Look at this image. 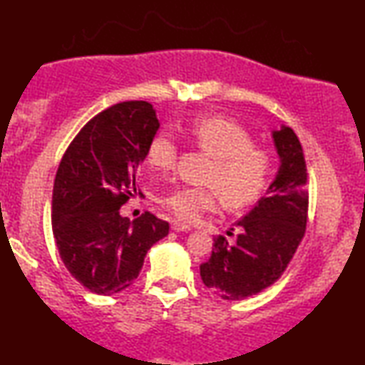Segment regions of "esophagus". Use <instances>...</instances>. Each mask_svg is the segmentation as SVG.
Here are the masks:
<instances>
[{"instance_id":"esophagus-1","label":"esophagus","mask_w":365,"mask_h":365,"mask_svg":"<svg viewBox=\"0 0 365 365\" xmlns=\"http://www.w3.org/2000/svg\"><path fill=\"white\" fill-rule=\"evenodd\" d=\"M171 227H173V231H176V232H187V231H191V227L186 226V224H182V222H178V221H174L171 224Z\"/></svg>"}]
</instances>
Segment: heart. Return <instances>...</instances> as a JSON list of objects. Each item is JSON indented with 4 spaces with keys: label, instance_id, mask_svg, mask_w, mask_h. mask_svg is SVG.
<instances>
[{
    "label": "heart",
    "instance_id": "b5f03b06",
    "mask_svg": "<svg viewBox=\"0 0 365 365\" xmlns=\"http://www.w3.org/2000/svg\"><path fill=\"white\" fill-rule=\"evenodd\" d=\"M191 141L211 156L204 182L207 187H176L159 197V204L179 221L194 222L202 212L217 206L219 194L231 207H242L256 201L267 187L271 154L252 143V136L241 124L221 116H204L187 128ZM178 146L171 133L158 131L148 144V163L158 171L174 166ZM220 192L217 193V191Z\"/></svg>",
    "mask_w": 365,
    "mask_h": 365
}]
</instances>
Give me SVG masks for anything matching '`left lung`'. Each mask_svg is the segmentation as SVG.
I'll use <instances>...</instances> for the list:
<instances>
[{
    "mask_svg": "<svg viewBox=\"0 0 365 365\" xmlns=\"http://www.w3.org/2000/svg\"><path fill=\"white\" fill-rule=\"evenodd\" d=\"M281 159L266 196L237 221L236 242L217 236L201 279L226 301L264 291L282 276L301 244L307 224V169L301 143L291 128L272 131Z\"/></svg>",
    "mask_w": 365,
    "mask_h": 365,
    "instance_id": "1",
    "label": "left lung"
}]
</instances>
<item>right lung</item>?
<instances>
[{
	"instance_id": "obj_1",
	"label": "right lung",
	"mask_w": 365,
	"mask_h": 365,
	"mask_svg": "<svg viewBox=\"0 0 365 365\" xmlns=\"http://www.w3.org/2000/svg\"><path fill=\"white\" fill-rule=\"evenodd\" d=\"M153 104L124 101L84 124L59 163L51 224L61 261L94 294L111 296L134 282L169 224L151 212L119 214L138 192V168L158 133Z\"/></svg>"
}]
</instances>
